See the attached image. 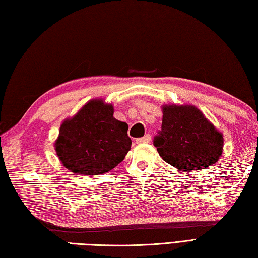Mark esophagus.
I'll list each match as a JSON object with an SVG mask.
<instances>
[{
    "label": "esophagus",
    "mask_w": 258,
    "mask_h": 258,
    "mask_svg": "<svg viewBox=\"0 0 258 258\" xmlns=\"http://www.w3.org/2000/svg\"><path fill=\"white\" fill-rule=\"evenodd\" d=\"M151 142V136L150 135H145V136L142 138H137L136 143L137 144H144V143H150Z\"/></svg>",
    "instance_id": "34e87169"
}]
</instances>
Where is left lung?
Returning <instances> with one entry per match:
<instances>
[{
	"instance_id": "1",
	"label": "left lung",
	"mask_w": 258,
	"mask_h": 258,
	"mask_svg": "<svg viewBox=\"0 0 258 258\" xmlns=\"http://www.w3.org/2000/svg\"><path fill=\"white\" fill-rule=\"evenodd\" d=\"M154 146L166 163L181 171L202 170L218 162L223 135L192 105H164Z\"/></svg>"
}]
</instances>
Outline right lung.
I'll return each instance as SVG.
<instances>
[{"label":"right lung","instance_id":"right-lung-1","mask_svg":"<svg viewBox=\"0 0 258 258\" xmlns=\"http://www.w3.org/2000/svg\"><path fill=\"white\" fill-rule=\"evenodd\" d=\"M112 104L93 99L63 121L55 142L62 164L71 172L97 175L123 161L132 147L128 124L113 116Z\"/></svg>","mask_w":258,"mask_h":258}]
</instances>
